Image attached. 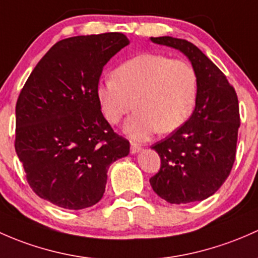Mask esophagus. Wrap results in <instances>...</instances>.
<instances>
[{
  "instance_id": "esophagus-1",
  "label": "esophagus",
  "mask_w": 258,
  "mask_h": 258,
  "mask_svg": "<svg viewBox=\"0 0 258 258\" xmlns=\"http://www.w3.org/2000/svg\"><path fill=\"white\" fill-rule=\"evenodd\" d=\"M139 151H142V147H140V145L135 144V143H132V144H130V153L137 154L139 153Z\"/></svg>"
}]
</instances>
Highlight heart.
Instances as JSON below:
<instances>
[{"instance_id":"obj_1","label":"heart","mask_w":258,"mask_h":258,"mask_svg":"<svg viewBox=\"0 0 258 258\" xmlns=\"http://www.w3.org/2000/svg\"><path fill=\"white\" fill-rule=\"evenodd\" d=\"M97 98L110 124L137 108L124 130L144 140L158 130L170 133L186 123L196 104L198 76L185 60L144 53L121 63L113 78L100 82Z\"/></svg>"}]
</instances>
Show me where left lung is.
I'll use <instances>...</instances> for the list:
<instances>
[{"mask_svg": "<svg viewBox=\"0 0 258 258\" xmlns=\"http://www.w3.org/2000/svg\"><path fill=\"white\" fill-rule=\"evenodd\" d=\"M156 44L179 49L198 76V98L190 119L153 148L161 159L150 179L153 190L170 204L203 201L230 175L240 128L238 99L226 76L186 39L151 37Z\"/></svg>", "mask_w": 258, "mask_h": 258, "instance_id": "8db88e82", "label": "left lung"}]
</instances>
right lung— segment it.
<instances>
[{
	"mask_svg": "<svg viewBox=\"0 0 258 258\" xmlns=\"http://www.w3.org/2000/svg\"><path fill=\"white\" fill-rule=\"evenodd\" d=\"M129 44L109 32L57 42L37 63L16 104L15 149L32 190L68 210L95 205L110 164L129 154L100 110L104 66Z\"/></svg>",
	"mask_w": 258,
	"mask_h": 258,
	"instance_id": "obj_1",
	"label": "right lung"
}]
</instances>
